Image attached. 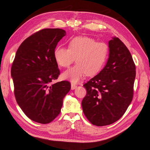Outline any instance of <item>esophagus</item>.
Wrapping results in <instances>:
<instances>
[{
    "mask_svg": "<svg viewBox=\"0 0 150 150\" xmlns=\"http://www.w3.org/2000/svg\"><path fill=\"white\" fill-rule=\"evenodd\" d=\"M76 87H77V86H76L75 84L71 83V90H74L75 88H76Z\"/></svg>",
    "mask_w": 150,
    "mask_h": 150,
    "instance_id": "obj_1",
    "label": "esophagus"
}]
</instances>
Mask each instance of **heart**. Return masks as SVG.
Masks as SVG:
<instances>
[{
  "instance_id": "b5f03b06",
  "label": "heart",
  "mask_w": 150,
  "mask_h": 150,
  "mask_svg": "<svg viewBox=\"0 0 150 150\" xmlns=\"http://www.w3.org/2000/svg\"><path fill=\"white\" fill-rule=\"evenodd\" d=\"M106 43L96 41L87 36H78L71 39L68 48L58 46L54 51V58L61 67H68L74 62V66L65 71L62 77L73 83L80 81L86 74H97L103 68L108 55Z\"/></svg>"
}]
</instances>
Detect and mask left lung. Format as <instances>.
Listing matches in <instances>:
<instances>
[{"mask_svg": "<svg viewBox=\"0 0 150 150\" xmlns=\"http://www.w3.org/2000/svg\"><path fill=\"white\" fill-rule=\"evenodd\" d=\"M106 65L97 75L84 84L86 95L83 111L94 125L105 126L122 117L134 95L136 65L126 46L119 38L109 41Z\"/></svg>", "mask_w": 150, "mask_h": 150, "instance_id": "left-lung-1", "label": "left lung"}]
</instances>
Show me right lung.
Returning a JSON list of instances; mask_svg holds the SVG:
<instances>
[{
  "instance_id": "obj_1",
  "label": "right lung",
  "mask_w": 150,
  "mask_h": 150,
  "mask_svg": "<svg viewBox=\"0 0 150 150\" xmlns=\"http://www.w3.org/2000/svg\"><path fill=\"white\" fill-rule=\"evenodd\" d=\"M65 35L63 29H42L25 39L16 53L11 70L14 96L25 115L35 122H52L71 90L67 81L53 83L60 75L54 51Z\"/></svg>"
}]
</instances>
